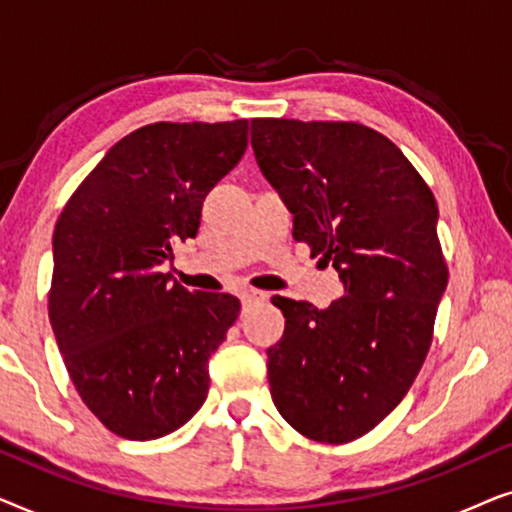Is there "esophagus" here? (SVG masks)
Returning a JSON list of instances; mask_svg holds the SVG:
<instances>
[{
    "label": "esophagus",
    "mask_w": 512,
    "mask_h": 512,
    "mask_svg": "<svg viewBox=\"0 0 512 512\" xmlns=\"http://www.w3.org/2000/svg\"><path fill=\"white\" fill-rule=\"evenodd\" d=\"M263 298H265L263 291H256V289H244V291H240V300H242L244 307L251 305V303H258V300H263Z\"/></svg>",
    "instance_id": "esophagus-1"
}]
</instances>
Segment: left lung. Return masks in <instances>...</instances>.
<instances>
[{"label":"left lung","instance_id":"obj_1","mask_svg":"<svg viewBox=\"0 0 512 512\" xmlns=\"http://www.w3.org/2000/svg\"><path fill=\"white\" fill-rule=\"evenodd\" d=\"M251 146L293 214V240L345 284L326 310L272 298L286 319L268 349L272 401L305 438L352 443L403 401L429 354L447 286L436 198L361 123L251 118Z\"/></svg>","mask_w":512,"mask_h":512}]
</instances>
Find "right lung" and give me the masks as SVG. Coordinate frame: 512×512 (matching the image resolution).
<instances>
[{"label": "right lung", "instance_id": "obj_1", "mask_svg": "<svg viewBox=\"0 0 512 512\" xmlns=\"http://www.w3.org/2000/svg\"><path fill=\"white\" fill-rule=\"evenodd\" d=\"M249 121L151 123L107 151L53 233L48 319L69 380L116 436L153 440L205 403L207 361L240 314L160 265L198 235L207 193L240 163Z\"/></svg>", "mask_w": 512, "mask_h": 512}]
</instances>
